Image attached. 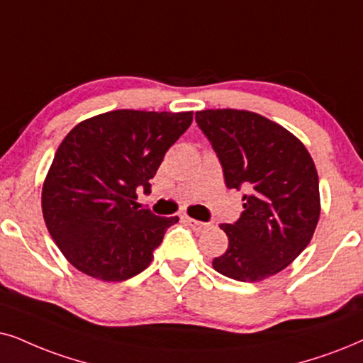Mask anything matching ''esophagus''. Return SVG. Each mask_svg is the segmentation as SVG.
<instances>
[{"mask_svg":"<svg viewBox=\"0 0 363 363\" xmlns=\"http://www.w3.org/2000/svg\"><path fill=\"white\" fill-rule=\"evenodd\" d=\"M186 223L189 224V226L194 229L196 233H203L204 229H208V226L209 224L208 223H203V221H196V219H192V218H186Z\"/></svg>","mask_w":363,"mask_h":363,"instance_id":"obj_1","label":"esophagus"}]
</instances>
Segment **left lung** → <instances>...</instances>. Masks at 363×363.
Segmentation results:
<instances>
[{
  "label": "left lung",
  "instance_id": "1",
  "mask_svg": "<svg viewBox=\"0 0 363 363\" xmlns=\"http://www.w3.org/2000/svg\"><path fill=\"white\" fill-rule=\"evenodd\" d=\"M196 122L221 160L226 186L247 191L241 218L221 224L229 245L213 268L245 283L273 277L308 246L318 224L313 159L290 130L250 110H201Z\"/></svg>",
  "mask_w": 363,
  "mask_h": 363
}]
</instances>
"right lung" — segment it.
I'll return each mask as SVG.
<instances>
[{
	"mask_svg": "<svg viewBox=\"0 0 363 363\" xmlns=\"http://www.w3.org/2000/svg\"><path fill=\"white\" fill-rule=\"evenodd\" d=\"M192 112L112 110L77 123L62 140L41 189L48 233L82 273L123 281L150 264L177 216L139 209L169 147Z\"/></svg>",
	"mask_w": 363,
	"mask_h": 363,
	"instance_id": "add662e5",
	"label": "right lung"
}]
</instances>
